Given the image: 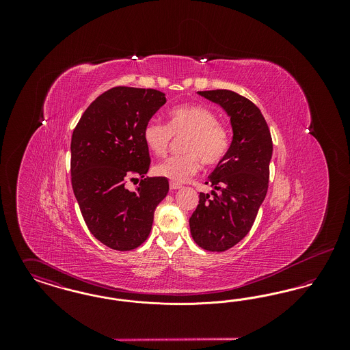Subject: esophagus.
Segmentation results:
<instances>
[{
  "mask_svg": "<svg viewBox=\"0 0 350 350\" xmlns=\"http://www.w3.org/2000/svg\"><path fill=\"white\" fill-rule=\"evenodd\" d=\"M170 190H178V189H181L183 186L180 185V183H170Z\"/></svg>",
  "mask_w": 350,
  "mask_h": 350,
  "instance_id": "34e87169",
  "label": "esophagus"
}]
</instances>
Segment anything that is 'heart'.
<instances>
[{
    "label": "heart",
    "mask_w": 350,
    "mask_h": 350,
    "mask_svg": "<svg viewBox=\"0 0 350 350\" xmlns=\"http://www.w3.org/2000/svg\"><path fill=\"white\" fill-rule=\"evenodd\" d=\"M167 118V124L150 119L143 127V140L157 157L165 156L173 136L186 135L181 144L183 154L172 156L156 165L157 176L172 183H185L200 170V161L206 167H215L223 161L231 146V136L211 109L183 105L172 109Z\"/></svg>",
    "instance_id": "b5f03b06"
}]
</instances>
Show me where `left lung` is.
Segmentation results:
<instances>
[{
    "instance_id": "left-lung-1",
    "label": "left lung",
    "mask_w": 350,
    "mask_h": 350,
    "mask_svg": "<svg viewBox=\"0 0 350 350\" xmlns=\"http://www.w3.org/2000/svg\"><path fill=\"white\" fill-rule=\"evenodd\" d=\"M198 94L226 110L233 139L228 153L206 183L214 190L211 194L200 193V204L189 224L200 248L224 252L248 234L265 200L273 142L265 118L252 100L226 89Z\"/></svg>"
}]
</instances>
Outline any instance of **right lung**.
Instances as JSON below:
<instances>
[{
  "mask_svg": "<svg viewBox=\"0 0 350 350\" xmlns=\"http://www.w3.org/2000/svg\"><path fill=\"white\" fill-rule=\"evenodd\" d=\"M165 102L156 89L111 88L90 103L72 133L75 197L90 233L111 250H135L147 240L169 191L167 178L144 177L150 159L143 127ZM137 176L142 180L130 192L125 183Z\"/></svg>",
  "mask_w": 350,
  "mask_h": 350,
  "instance_id": "add662e5",
  "label": "right lung"
}]
</instances>
